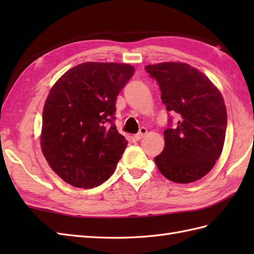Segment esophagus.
Listing matches in <instances>:
<instances>
[{"mask_svg":"<svg viewBox=\"0 0 254 254\" xmlns=\"http://www.w3.org/2000/svg\"><path fill=\"white\" fill-rule=\"evenodd\" d=\"M146 133H147L146 127H141V130H139V132L134 137H135L136 141H141V139L145 136V134H146Z\"/></svg>","mask_w":254,"mask_h":254,"instance_id":"obj_1","label":"esophagus"}]
</instances>
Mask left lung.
<instances>
[{"label": "left lung", "instance_id": "left-lung-1", "mask_svg": "<svg viewBox=\"0 0 254 254\" xmlns=\"http://www.w3.org/2000/svg\"><path fill=\"white\" fill-rule=\"evenodd\" d=\"M156 79L168 116L165 148L155 157L161 175L176 183H191L207 175L224 147L227 111L220 91L208 77L186 63L145 66Z\"/></svg>", "mask_w": 254, "mask_h": 254}]
</instances>
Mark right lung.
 I'll return each instance as SVG.
<instances>
[{
  "label": "right lung",
  "mask_w": 254,
  "mask_h": 254,
  "mask_svg": "<svg viewBox=\"0 0 254 254\" xmlns=\"http://www.w3.org/2000/svg\"><path fill=\"white\" fill-rule=\"evenodd\" d=\"M133 74L128 64L85 62L53 85L40 144L52 170L68 185L91 189L115 172L127 145L115 126L116 100Z\"/></svg>",
  "instance_id": "add662e5"
}]
</instances>
